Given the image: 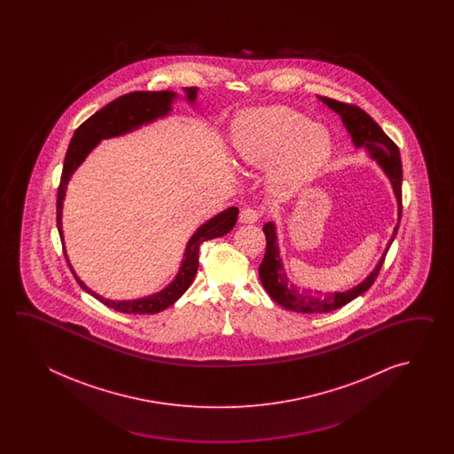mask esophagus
Here are the masks:
<instances>
[{"label":"esophagus","instance_id":"esophagus-1","mask_svg":"<svg viewBox=\"0 0 454 454\" xmlns=\"http://www.w3.org/2000/svg\"><path fill=\"white\" fill-rule=\"evenodd\" d=\"M261 214L256 211V209H253V207H245L243 211L240 213V217H239V221L241 223H254L258 219H260Z\"/></svg>","mask_w":454,"mask_h":454}]
</instances>
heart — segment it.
Masks as SVG:
<instances>
[{"label": "heart", "instance_id": "1", "mask_svg": "<svg viewBox=\"0 0 454 454\" xmlns=\"http://www.w3.org/2000/svg\"><path fill=\"white\" fill-rule=\"evenodd\" d=\"M233 147L241 162L270 165V184L289 194L309 184L328 164L333 143L328 129L289 106H262L235 120Z\"/></svg>", "mask_w": 454, "mask_h": 454}]
</instances>
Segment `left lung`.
Segmentation results:
<instances>
[{
  "mask_svg": "<svg viewBox=\"0 0 454 454\" xmlns=\"http://www.w3.org/2000/svg\"><path fill=\"white\" fill-rule=\"evenodd\" d=\"M326 106L334 110L342 118V123L348 128L352 136V141L356 147L367 149L372 159H377L378 165L387 175L389 182L395 190V201H397V219L401 221L403 214V164L399 147L385 135V131L380 128L377 121L364 112L360 106L352 104L338 102L328 97H319ZM399 229V223H395V231L391 240L387 241L385 254L377 264V268L370 272L367 279L362 280L358 286L346 292H311V290L295 289V286L290 284L282 262H280L279 248H278V235L276 225L272 223H264L262 231L266 235V253L260 264V279L262 287L270 294V299L278 301L284 309L297 311V313H328L333 309H340L348 305V301L357 299L364 292H367L380 274V270L385 262V256L391 243L395 240V233Z\"/></svg>",
  "mask_w": 454,
  "mask_h": 454,
  "instance_id": "obj_1",
  "label": "left lung"
}]
</instances>
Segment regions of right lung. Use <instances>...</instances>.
<instances>
[{"mask_svg":"<svg viewBox=\"0 0 454 454\" xmlns=\"http://www.w3.org/2000/svg\"><path fill=\"white\" fill-rule=\"evenodd\" d=\"M186 92V100L193 104L196 100L198 89L196 87H184ZM176 97L172 90H160V92H145V90H137V92H129L125 96L118 97L114 102L106 104L104 108H100L94 115L89 116L82 125L74 131V136L68 145V151L65 155V165L61 172V180H59V194H57V227H59V239L63 241V229H61V213H63V201L67 194V184H68L71 175L74 174L79 165L84 162L87 154L96 147L100 139H108L115 136L125 135L133 131L145 123H151L157 118H162L172 110V102ZM239 209L233 206L225 209L223 213L217 214L213 219L203 223L198 231H194L193 237L188 241L186 250H184V262L182 268L178 270L175 278L164 290L153 294L149 297L136 300H114L104 299L97 295L94 290L89 289L84 286V282L76 278L79 286L86 290L87 294L94 295L98 301H102L106 307L128 313V315H153L159 313L162 309H168L174 305L176 300L184 295L186 289L192 286L196 270L200 266V247L206 240H213L217 237H223L225 233L233 229L237 223ZM65 258L68 261L67 251ZM69 264V261H68Z\"/></svg>","mask_w":454,"mask_h":454,"instance_id":"1","label":"right lung"}]
</instances>
